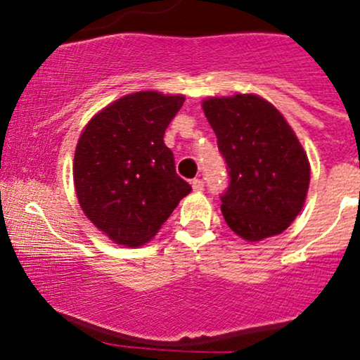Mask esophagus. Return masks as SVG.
<instances>
[{
	"label": "esophagus",
	"mask_w": 360,
	"mask_h": 360,
	"mask_svg": "<svg viewBox=\"0 0 360 360\" xmlns=\"http://www.w3.org/2000/svg\"><path fill=\"white\" fill-rule=\"evenodd\" d=\"M191 186H193V189H194V191H203V188H205L203 181H201V179H193Z\"/></svg>",
	"instance_id": "34e87169"
}]
</instances>
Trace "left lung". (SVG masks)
<instances>
[{
	"instance_id": "8db88e82",
	"label": "left lung",
	"mask_w": 360,
	"mask_h": 360,
	"mask_svg": "<svg viewBox=\"0 0 360 360\" xmlns=\"http://www.w3.org/2000/svg\"><path fill=\"white\" fill-rule=\"evenodd\" d=\"M203 111L230 177L220 196L226 225L249 242L283 233L303 208L309 186L307 152L292 128L255 94L208 98Z\"/></svg>"
}]
</instances>
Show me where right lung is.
Wrapping results in <instances>:
<instances>
[{
	"mask_svg": "<svg viewBox=\"0 0 360 360\" xmlns=\"http://www.w3.org/2000/svg\"><path fill=\"white\" fill-rule=\"evenodd\" d=\"M183 103L181 94L139 91L111 103L82 130L72 167L77 201L115 243H147L191 191L164 143Z\"/></svg>",
	"mask_w": 360,
	"mask_h": 360,
	"instance_id": "add662e5",
	"label": "right lung"
}]
</instances>
